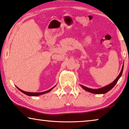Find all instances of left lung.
Returning a JSON list of instances; mask_svg holds the SVG:
<instances>
[{"mask_svg": "<svg viewBox=\"0 0 129 129\" xmlns=\"http://www.w3.org/2000/svg\"><path fill=\"white\" fill-rule=\"evenodd\" d=\"M123 70V66L122 67V69H121V71L120 72V74L118 75V76L117 77V78L116 79V80H115L114 81L112 82V83H111L110 84L108 85L106 87H103V88H99V89H91V88H87V87L84 86V85H81V86L82 87V88L84 89L85 90H86L88 92H92V93H94V94H105V93H106V92H107L108 91H109L111 89H112L113 87H114V85H116V84L118 81V79L120 78L121 75H122Z\"/></svg>", "mask_w": 129, "mask_h": 129, "instance_id": "1", "label": "left lung"}]
</instances>
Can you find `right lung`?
I'll return each instance as SVG.
<instances>
[{"label":"right lung","instance_id":"right-lung-1","mask_svg":"<svg viewBox=\"0 0 129 129\" xmlns=\"http://www.w3.org/2000/svg\"><path fill=\"white\" fill-rule=\"evenodd\" d=\"M18 88L20 91H22V92H23V93L26 94V95H29V96H37V95H41V94H45V93H47V92L50 91H51V90H52V89L53 88L49 89V90L46 91L41 92H26V91H24L20 90V88Z\"/></svg>","mask_w":129,"mask_h":129}]
</instances>
